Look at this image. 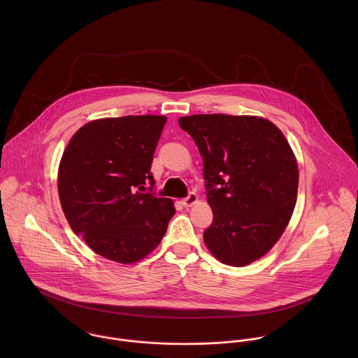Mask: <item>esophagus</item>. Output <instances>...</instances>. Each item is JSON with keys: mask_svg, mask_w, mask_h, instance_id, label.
Masks as SVG:
<instances>
[{"mask_svg": "<svg viewBox=\"0 0 358 358\" xmlns=\"http://www.w3.org/2000/svg\"><path fill=\"white\" fill-rule=\"evenodd\" d=\"M197 201H199V196H197L196 193H190L186 199H183V200H182V204H183V206L189 208V206L196 204Z\"/></svg>", "mask_w": 358, "mask_h": 358, "instance_id": "1", "label": "esophagus"}]
</instances>
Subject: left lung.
Here are the masks:
<instances>
[{
  "label": "left lung",
  "instance_id": "obj_1",
  "mask_svg": "<svg viewBox=\"0 0 358 358\" xmlns=\"http://www.w3.org/2000/svg\"><path fill=\"white\" fill-rule=\"evenodd\" d=\"M179 125L204 161L213 222L204 233L219 262L243 267L266 255L296 204L299 171L284 134L256 115L194 114Z\"/></svg>",
  "mask_w": 358,
  "mask_h": 358
}]
</instances>
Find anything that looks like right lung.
<instances>
[{"label": "right lung", "mask_w": 358, "mask_h": 358, "mask_svg": "<svg viewBox=\"0 0 358 358\" xmlns=\"http://www.w3.org/2000/svg\"><path fill=\"white\" fill-rule=\"evenodd\" d=\"M165 115L87 122L70 139L59 171L60 205L71 230L108 260L129 264L161 243L175 206L146 193ZM150 187V190H152Z\"/></svg>", "instance_id": "1"}]
</instances>
